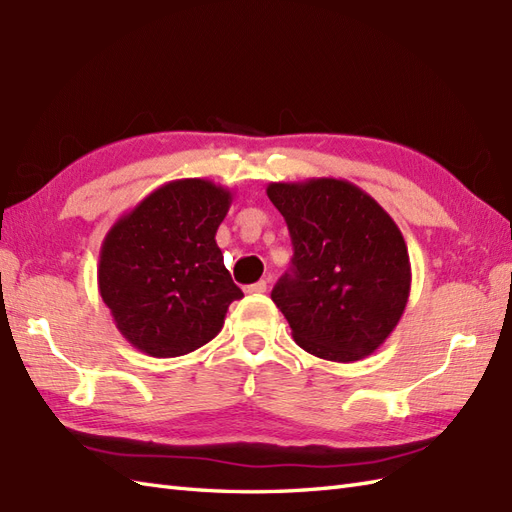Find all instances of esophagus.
<instances>
[{"instance_id":"obj_1","label":"esophagus","mask_w":512,"mask_h":512,"mask_svg":"<svg viewBox=\"0 0 512 512\" xmlns=\"http://www.w3.org/2000/svg\"><path fill=\"white\" fill-rule=\"evenodd\" d=\"M265 291H267V282H265V280H260V282H256V284H249V286H245V293L260 295V293H265Z\"/></svg>"}]
</instances>
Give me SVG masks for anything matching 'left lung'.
Instances as JSON below:
<instances>
[{
	"label": "left lung",
	"mask_w": 512,
	"mask_h": 512,
	"mask_svg": "<svg viewBox=\"0 0 512 512\" xmlns=\"http://www.w3.org/2000/svg\"><path fill=\"white\" fill-rule=\"evenodd\" d=\"M267 195L293 241V267L271 299L295 343L332 363L367 358L408 304L413 276L397 223L347 180L269 182Z\"/></svg>",
	"instance_id": "obj_1"
}]
</instances>
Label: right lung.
<instances>
[{
  "label": "right lung",
  "mask_w": 512,
  "mask_h": 512,
  "mask_svg": "<svg viewBox=\"0 0 512 512\" xmlns=\"http://www.w3.org/2000/svg\"><path fill=\"white\" fill-rule=\"evenodd\" d=\"M232 191L204 178L158 186L123 213L99 249L97 286L136 350L176 358L213 341L243 291L215 241Z\"/></svg>",
  "instance_id": "right-lung-1"
}]
</instances>
